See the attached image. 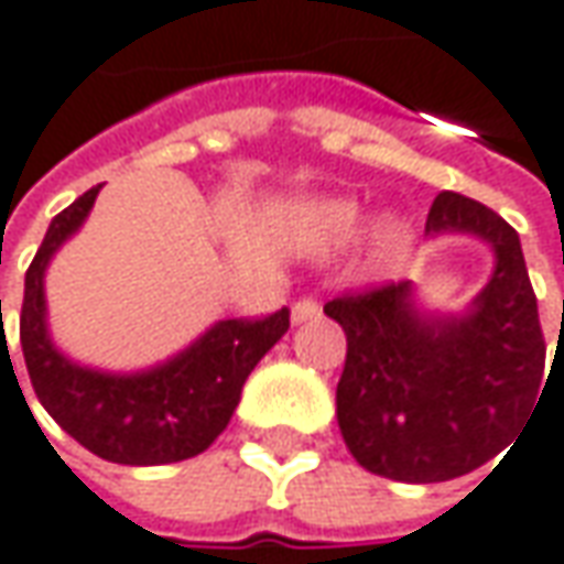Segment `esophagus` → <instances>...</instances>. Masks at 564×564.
Instances as JSON below:
<instances>
[{
	"label": "esophagus",
	"mask_w": 564,
	"mask_h": 564,
	"mask_svg": "<svg viewBox=\"0 0 564 564\" xmlns=\"http://www.w3.org/2000/svg\"><path fill=\"white\" fill-rule=\"evenodd\" d=\"M318 312H322V306H318L312 296H303V300H296V303H293V308H290V318H293V325H303V322L318 318Z\"/></svg>",
	"instance_id": "obj_1"
}]
</instances>
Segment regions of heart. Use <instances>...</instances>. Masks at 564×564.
<instances>
[{"instance_id":"b5f03b06","label":"heart","mask_w":564,"mask_h":564,"mask_svg":"<svg viewBox=\"0 0 564 564\" xmlns=\"http://www.w3.org/2000/svg\"><path fill=\"white\" fill-rule=\"evenodd\" d=\"M366 224V210L354 198H340V195H315L306 198L293 208V230L303 239V246L312 252H340L362 234ZM410 242V227L401 217L384 214L372 224L369 230V258L384 268L391 261H398L401 252Z\"/></svg>"}]
</instances>
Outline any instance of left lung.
I'll list each match as a JSON object with an SVG mask.
<instances>
[{"instance_id": "8db88e82", "label": "left lung", "mask_w": 564, "mask_h": 564, "mask_svg": "<svg viewBox=\"0 0 564 564\" xmlns=\"http://www.w3.org/2000/svg\"><path fill=\"white\" fill-rule=\"evenodd\" d=\"M426 236H474L492 249V274L464 312H429L410 281L325 306L347 334L340 435L359 467L398 482L464 477L508 448L546 362L521 239L502 217L438 192Z\"/></svg>"}]
</instances>
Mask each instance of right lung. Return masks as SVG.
Returning a JSON list of instances; mask_svg holds the SVG:
<instances>
[{"label": "right lung", "instance_id": "add662e5", "mask_svg": "<svg viewBox=\"0 0 564 564\" xmlns=\"http://www.w3.org/2000/svg\"><path fill=\"white\" fill-rule=\"evenodd\" d=\"M100 188H87L53 217L24 274L21 350L28 376L46 413L90 454L129 467L176 464L205 452L227 429L249 372L290 328V312L281 308L261 322H214L185 350L135 372L75 362L50 334L46 268L85 227Z\"/></svg>", "mask_w": 564, "mask_h": 564}]
</instances>
